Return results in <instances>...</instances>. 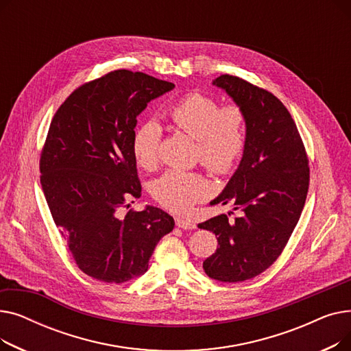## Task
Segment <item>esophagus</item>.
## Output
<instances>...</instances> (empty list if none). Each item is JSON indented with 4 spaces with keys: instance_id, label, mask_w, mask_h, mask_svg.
Masks as SVG:
<instances>
[{
    "instance_id": "esophagus-1",
    "label": "esophagus",
    "mask_w": 351,
    "mask_h": 351,
    "mask_svg": "<svg viewBox=\"0 0 351 351\" xmlns=\"http://www.w3.org/2000/svg\"><path fill=\"white\" fill-rule=\"evenodd\" d=\"M176 226L180 229H185V230H192L196 229V223L191 219H185V217H176Z\"/></svg>"
}]
</instances>
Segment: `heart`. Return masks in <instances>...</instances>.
Wrapping results in <instances>:
<instances>
[{
    "label": "heart",
    "mask_w": 351,
    "mask_h": 351,
    "mask_svg": "<svg viewBox=\"0 0 351 351\" xmlns=\"http://www.w3.org/2000/svg\"><path fill=\"white\" fill-rule=\"evenodd\" d=\"M169 118L180 132L196 141L195 156L208 171L226 175L241 160L246 146V114L241 105L220 106L204 94H189L169 110ZM162 131L158 122L146 121L136 128L132 154L142 169L152 171L159 163ZM162 206L173 212H188L210 193V183L197 172L169 171L152 186Z\"/></svg>",
    "instance_id": "obj_1"
}]
</instances>
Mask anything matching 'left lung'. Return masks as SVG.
<instances>
[{
	"label": "left lung",
	"instance_id": "8db88e82",
	"mask_svg": "<svg viewBox=\"0 0 351 351\" xmlns=\"http://www.w3.org/2000/svg\"><path fill=\"white\" fill-rule=\"evenodd\" d=\"M213 85L243 108L246 146L226 188L210 202L232 204L236 216L219 215L197 228L217 236L205 273L236 283L256 278L283 252L304 208L310 169L298 126L271 92L228 73Z\"/></svg>",
	"mask_w": 351,
	"mask_h": 351
}]
</instances>
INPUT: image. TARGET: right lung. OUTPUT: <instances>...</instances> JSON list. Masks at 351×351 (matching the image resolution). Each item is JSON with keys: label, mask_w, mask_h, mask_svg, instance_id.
Listing matches in <instances>:
<instances>
[{"label": "right lung", "mask_w": 351, "mask_h": 351, "mask_svg": "<svg viewBox=\"0 0 351 351\" xmlns=\"http://www.w3.org/2000/svg\"><path fill=\"white\" fill-rule=\"evenodd\" d=\"M172 82L118 69L77 88L51 121L41 152V186L77 266L90 278L123 283L147 270L173 217L155 206L121 216L141 197L132 154L136 117Z\"/></svg>", "instance_id": "1"}]
</instances>
